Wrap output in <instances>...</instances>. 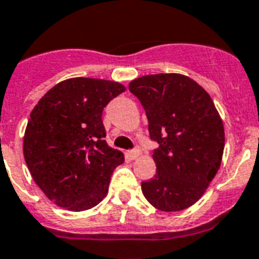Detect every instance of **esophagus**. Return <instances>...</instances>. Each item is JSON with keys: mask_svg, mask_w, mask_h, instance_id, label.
<instances>
[{"mask_svg": "<svg viewBox=\"0 0 259 259\" xmlns=\"http://www.w3.org/2000/svg\"><path fill=\"white\" fill-rule=\"evenodd\" d=\"M141 155V150L140 149H136V150H132V151H127V153H126V156H127V158H129V159H137V158H138V156Z\"/></svg>", "mask_w": 259, "mask_h": 259, "instance_id": "34e87169", "label": "esophagus"}]
</instances>
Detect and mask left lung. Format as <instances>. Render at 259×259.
<instances>
[{"mask_svg":"<svg viewBox=\"0 0 259 259\" xmlns=\"http://www.w3.org/2000/svg\"><path fill=\"white\" fill-rule=\"evenodd\" d=\"M146 110L156 175L142 182L153 207L179 212L196 203L221 166L224 123L208 92L180 73L146 75L130 81Z\"/></svg>","mask_w":259,"mask_h":259,"instance_id":"1","label":"left lung"}]
</instances>
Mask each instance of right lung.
Returning <instances> with one entry per match:
<instances>
[{
    "instance_id": "add662e5",
    "label": "right lung",
    "mask_w": 259,
    "mask_h": 259,
    "mask_svg": "<svg viewBox=\"0 0 259 259\" xmlns=\"http://www.w3.org/2000/svg\"><path fill=\"white\" fill-rule=\"evenodd\" d=\"M125 91L110 80L72 77L52 87L34 106L23 156L36 186L56 205L81 212L106 196L113 171L125 158L104 141L101 116Z\"/></svg>"
}]
</instances>
